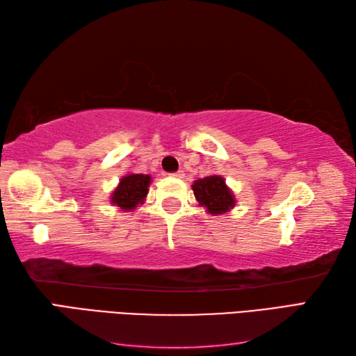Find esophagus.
I'll return each instance as SVG.
<instances>
[{"label": "esophagus", "mask_w": 356, "mask_h": 356, "mask_svg": "<svg viewBox=\"0 0 356 356\" xmlns=\"http://www.w3.org/2000/svg\"><path fill=\"white\" fill-rule=\"evenodd\" d=\"M171 176L172 177H177V179H184L185 177V172L184 171H177V172H172Z\"/></svg>", "instance_id": "34e87169"}]
</instances>
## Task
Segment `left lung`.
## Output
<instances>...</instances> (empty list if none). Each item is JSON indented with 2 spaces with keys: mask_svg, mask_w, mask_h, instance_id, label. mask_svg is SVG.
Masks as SVG:
<instances>
[{
  "mask_svg": "<svg viewBox=\"0 0 356 356\" xmlns=\"http://www.w3.org/2000/svg\"><path fill=\"white\" fill-rule=\"evenodd\" d=\"M191 188L195 200L211 216H222L229 213L237 203L232 190L226 185V180L222 176H218V174L195 180Z\"/></svg>",
  "mask_w": 356,
  "mask_h": 356,
  "instance_id": "left-lung-1",
  "label": "left lung"
}]
</instances>
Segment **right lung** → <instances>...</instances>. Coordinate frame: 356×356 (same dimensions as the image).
<instances>
[{
  "label": "right lung",
  "instance_id": "1",
  "mask_svg": "<svg viewBox=\"0 0 356 356\" xmlns=\"http://www.w3.org/2000/svg\"><path fill=\"white\" fill-rule=\"evenodd\" d=\"M149 185V174L128 172L119 180L118 186L111 191L110 203L113 207H118L119 209L125 211V213H131V211H134L145 202Z\"/></svg>",
  "mask_w": 356,
  "mask_h": 356
}]
</instances>
